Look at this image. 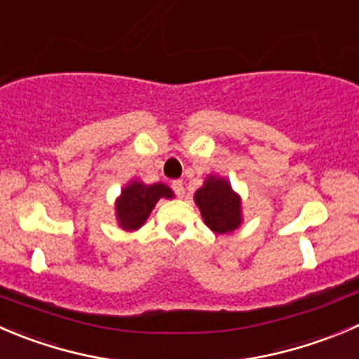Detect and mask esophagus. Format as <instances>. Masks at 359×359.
I'll use <instances>...</instances> for the list:
<instances>
[{
    "instance_id": "34e87169",
    "label": "esophagus",
    "mask_w": 359,
    "mask_h": 359,
    "mask_svg": "<svg viewBox=\"0 0 359 359\" xmlns=\"http://www.w3.org/2000/svg\"><path fill=\"white\" fill-rule=\"evenodd\" d=\"M172 187H173V191H175V194H177V196H179V198H182L184 193H186V191H184L182 180H173Z\"/></svg>"
}]
</instances>
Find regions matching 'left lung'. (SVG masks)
<instances>
[{"instance_id": "1", "label": "left lung", "mask_w": 359, "mask_h": 359, "mask_svg": "<svg viewBox=\"0 0 359 359\" xmlns=\"http://www.w3.org/2000/svg\"><path fill=\"white\" fill-rule=\"evenodd\" d=\"M194 203L205 224L217 235L235 231L243 222L242 198L224 177L207 175L203 186L194 193Z\"/></svg>"}]
</instances>
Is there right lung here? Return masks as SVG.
I'll return each instance as SVG.
<instances>
[{
	"label": "right lung",
	"mask_w": 359,
	"mask_h": 359,
	"mask_svg": "<svg viewBox=\"0 0 359 359\" xmlns=\"http://www.w3.org/2000/svg\"><path fill=\"white\" fill-rule=\"evenodd\" d=\"M161 198L172 200L173 191L166 184H145L142 180H130L116 200L117 224L124 231H137L151 215Z\"/></svg>",
	"instance_id": "obj_1"
}]
</instances>
